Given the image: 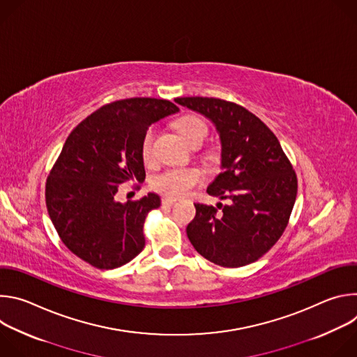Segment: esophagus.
Instances as JSON below:
<instances>
[{"instance_id": "34e87169", "label": "esophagus", "mask_w": 357, "mask_h": 357, "mask_svg": "<svg viewBox=\"0 0 357 357\" xmlns=\"http://www.w3.org/2000/svg\"><path fill=\"white\" fill-rule=\"evenodd\" d=\"M161 203H162V206H174L175 203H176V200L172 199V197H162Z\"/></svg>"}]
</instances>
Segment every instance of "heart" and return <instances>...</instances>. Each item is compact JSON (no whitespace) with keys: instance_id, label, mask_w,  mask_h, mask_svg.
Instances as JSON below:
<instances>
[{"instance_id":"1","label":"heart","mask_w":357,"mask_h":357,"mask_svg":"<svg viewBox=\"0 0 357 357\" xmlns=\"http://www.w3.org/2000/svg\"><path fill=\"white\" fill-rule=\"evenodd\" d=\"M176 130L185 142L193 145L196 142H203L208 137L209 127L206 121L195 114H186L176 121ZM154 139H155V128L149 127L141 141V157L145 162L151 161L154 154ZM206 161L211 165H216L219 162V157L216 152L211 151L206 154ZM202 182V174L196 168H169L164 172L158 174L152 179L151 185L157 192L171 196V197H182L188 195L195 186Z\"/></svg>"}]
</instances>
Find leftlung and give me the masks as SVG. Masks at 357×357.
<instances>
[{
    "instance_id": "left-lung-1",
    "label": "left lung",
    "mask_w": 357,
    "mask_h": 357,
    "mask_svg": "<svg viewBox=\"0 0 357 357\" xmlns=\"http://www.w3.org/2000/svg\"><path fill=\"white\" fill-rule=\"evenodd\" d=\"M175 101L208 117L220 134L223 172L211 196L227 205L195 203L186 233L206 260L229 268L257 261L282 236L296 197L295 171L274 132L247 109L215 97Z\"/></svg>"
}]
</instances>
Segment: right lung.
Masks as SVG:
<instances>
[{"mask_svg": "<svg viewBox=\"0 0 357 357\" xmlns=\"http://www.w3.org/2000/svg\"><path fill=\"white\" fill-rule=\"evenodd\" d=\"M179 109L164 98L117 100L86 117L68 137L46 179L47 213L63 244L83 261L113 270L145 245L144 222L161 205L148 193L116 200L120 183L145 179L141 141L148 127Z\"/></svg>", "mask_w": 357, "mask_h": 357, "instance_id": "1", "label": "right lung"}]
</instances>
